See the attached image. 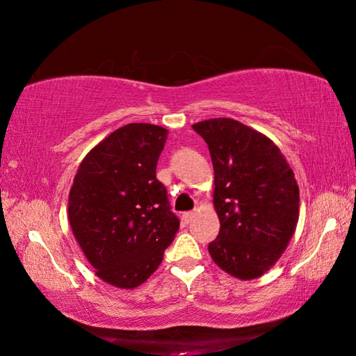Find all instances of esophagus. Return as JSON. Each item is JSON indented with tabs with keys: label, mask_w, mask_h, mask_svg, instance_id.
I'll return each instance as SVG.
<instances>
[{
	"label": "esophagus",
	"mask_w": 356,
	"mask_h": 356,
	"mask_svg": "<svg viewBox=\"0 0 356 356\" xmlns=\"http://www.w3.org/2000/svg\"><path fill=\"white\" fill-rule=\"evenodd\" d=\"M193 218H195V212H185L182 215V220L186 222V225H188V222H191Z\"/></svg>",
	"instance_id": "esophagus-1"
}]
</instances>
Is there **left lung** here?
Returning a JSON list of instances; mask_svg holds the SVG:
<instances>
[{
	"instance_id": "left-lung-1",
	"label": "left lung",
	"mask_w": 356,
	"mask_h": 356,
	"mask_svg": "<svg viewBox=\"0 0 356 356\" xmlns=\"http://www.w3.org/2000/svg\"><path fill=\"white\" fill-rule=\"evenodd\" d=\"M207 143L215 171L220 232L213 262L238 280L262 276L281 257L298 222L293 171L272 140L227 118L193 125Z\"/></svg>"
}]
</instances>
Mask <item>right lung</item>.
<instances>
[{
  "instance_id": "right-lung-1",
  "label": "right lung",
  "mask_w": 356,
  "mask_h": 356,
  "mask_svg": "<svg viewBox=\"0 0 356 356\" xmlns=\"http://www.w3.org/2000/svg\"><path fill=\"white\" fill-rule=\"evenodd\" d=\"M168 130L127 124L81 161L69 195V221L84 256L108 284L134 289L163 261L179 231L156 161Z\"/></svg>"
}]
</instances>
